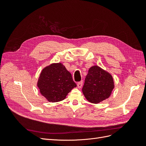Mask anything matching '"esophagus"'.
I'll list each match as a JSON object with an SVG mask.
<instances>
[{
  "label": "esophagus",
  "instance_id": "obj_1",
  "mask_svg": "<svg viewBox=\"0 0 146 146\" xmlns=\"http://www.w3.org/2000/svg\"><path fill=\"white\" fill-rule=\"evenodd\" d=\"M82 86H83V81L82 80L77 83V87L78 88H81L82 87Z\"/></svg>",
  "mask_w": 146,
  "mask_h": 146
}]
</instances>
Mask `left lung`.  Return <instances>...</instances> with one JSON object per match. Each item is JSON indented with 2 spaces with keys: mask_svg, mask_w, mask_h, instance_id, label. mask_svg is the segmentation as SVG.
Instances as JSON below:
<instances>
[{
  "mask_svg": "<svg viewBox=\"0 0 146 146\" xmlns=\"http://www.w3.org/2000/svg\"><path fill=\"white\" fill-rule=\"evenodd\" d=\"M114 87L111 74L99 66H94L88 70L82 91L88 101L98 104L109 98Z\"/></svg>",
  "mask_w": 146,
  "mask_h": 146,
  "instance_id": "1",
  "label": "left lung"
}]
</instances>
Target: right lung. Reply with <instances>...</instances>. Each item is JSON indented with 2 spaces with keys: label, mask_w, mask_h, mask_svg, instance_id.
<instances>
[{
  "label": "right lung",
  "mask_w": 146,
  "mask_h": 146,
  "mask_svg": "<svg viewBox=\"0 0 146 146\" xmlns=\"http://www.w3.org/2000/svg\"><path fill=\"white\" fill-rule=\"evenodd\" d=\"M76 83L61 63H54L43 69L38 82L41 94L48 101L56 102L64 100Z\"/></svg>",
  "instance_id": "add662e5"
}]
</instances>
